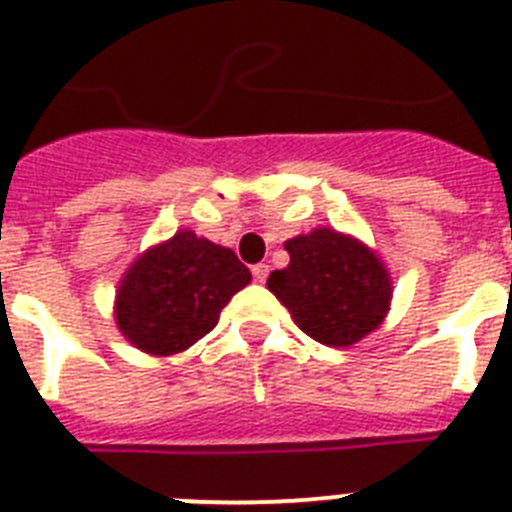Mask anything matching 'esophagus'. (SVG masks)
I'll return each mask as SVG.
<instances>
[{"instance_id":"esophagus-1","label":"esophagus","mask_w":512,"mask_h":512,"mask_svg":"<svg viewBox=\"0 0 512 512\" xmlns=\"http://www.w3.org/2000/svg\"><path fill=\"white\" fill-rule=\"evenodd\" d=\"M251 271H253V279L264 284L266 277H269V264H256Z\"/></svg>"}]
</instances>
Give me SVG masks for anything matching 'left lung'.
<instances>
[{"mask_svg": "<svg viewBox=\"0 0 512 512\" xmlns=\"http://www.w3.org/2000/svg\"><path fill=\"white\" fill-rule=\"evenodd\" d=\"M287 269L271 271L277 295L302 333L323 346H351L379 328L390 310L392 279L372 248L333 228L284 243Z\"/></svg>", "mask_w": 512, "mask_h": 512, "instance_id": "left-lung-1", "label": "left lung"}]
</instances>
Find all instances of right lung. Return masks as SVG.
<instances>
[{
  "mask_svg": "<svg viewBox=\"0 0 512 512\" xmlns=\"http://www.w3.org/2000/svg\"><path fill=\"white\" fill-rule=\"evenodd\" d=\"M248 282L251 271L230 248L179 230L138 256L122 277L117 328L146 354H179L215 328L220 310Z\"/></svg>",
  "mask_w": 512,
  "mask_h": 512,
  "instance_id": "obj_1",
  "label": "right lung"
}]
</instances>
